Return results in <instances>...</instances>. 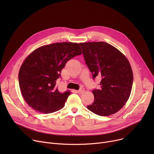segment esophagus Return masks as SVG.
Returning a JSON list of instances; mask_svg holds the SVG:
<instances>
[{
	"mask_svg": "<svg viewBox=\"0 0 154 154\" xmlns=\"http://www.w3.org/2000/svg\"><path fill=\"white\" fill-rule=\"evenodd\" d=\"M75 92H76L77 93H78V94H82V93L84 92V88H80V90H79V91H76Z\"/></svg>",
	"mask_w": 154,
	"mask_h": 154,
	"instance_id": "obj_1",
	"label": "esophagus"
}]
</instances>
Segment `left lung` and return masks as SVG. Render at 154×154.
Listing matches in <instances>:
<instances>
[{"instance_id": "1", "label": "left lung", "mask_w": 154, "mask_h": 154, "mask_svg": "<svg viewBox=\"0 0 154 154\" xmlns=\"http://www.w3.org/2000/svg\"><path fill=\"white\" fill-rule=\"evenodd\" d=\"M93 79H102L100 89L92 91L94 101L87 109L100 116H109L122 109L130 97L133 72L129 61L117 48L105 42L79 43Z\"/></svg>"}]
</instances>
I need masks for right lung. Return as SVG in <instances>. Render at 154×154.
Wrapping results in <instances>:
<instances>
[{
	"mask_svg": "<svg viewBox=\"0 0 154 154\" xmlns=\"http://www.w3.org/2000/svg\"><path fill=\"white\" fill-rule=\"evenodd\" d=\"M82 53L79 44L64 42L41 46L27 57L19 70V82L30 107L50 114L64 107L70 92H60L56 80L66 63Z\"/></svg>",
	"mask_w": 154,
	"mask_h": 154,
	"instance_id": "1",
	"label": "right lung"
}]
</instances>
